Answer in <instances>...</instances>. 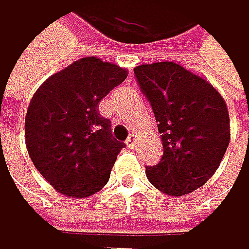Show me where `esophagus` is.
<instances>
[{
  "label": "esophagus",
  "instance_id": "esophagus-1",
  "mask_svg": "<svg viewBox=\"0 0 249 249\" xmlns=\"http://www.w3.org/2000/svg\"><path fill=\"white\" fill-rule=\"evenodd\" d=\"M125 144H127V147H128V149H133V147H136V136H130V137L127 139Z\"/></svg>",
  "mask_w": 249,
  "mask_h": 249
}]
</instances>
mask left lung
<instances>
[{
	"label": "left lung",
	"instance_id": "1",
	"mask_svg": "<svg viewBox=\"0 0 249 249\" xmlns=\"http://www.w3.org/2000/svg\"><path fill=\"white\" fill-rule=\"evenodd\" d=\"M134 75L164 147L159 164L146 168L149 181L170 196L195 192L214 176L230 142L224 99L205 78L174 62L140 65Z\"/></svg>",
	"mask_w": 249,
	"mask_h": 249
}]
</instances>
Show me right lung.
Instances as JSON below:
<instances>
[{"label":"right lung","mask_w":249,"mask_h":249,"mask_svg":"<svg viewBox=\"0 0 249 249\" xmlns=\"http://www.w3.org/2000/svg\"><path fill=\"white\" fill-rule=\"evenodd\" d=\"M128 72L99 57H82L35 91L25 118V143L39 174L59 193L91 196L106 186L121 149L100 100Z\"/></svg>","instance_id":"add662e5"}]
</instances>
